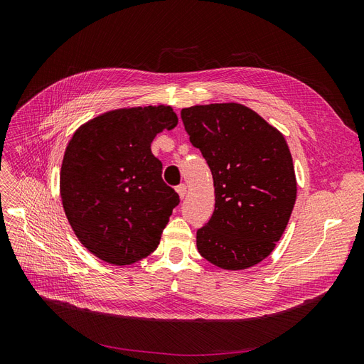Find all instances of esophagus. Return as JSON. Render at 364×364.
I'll return each mask as SVG.
<instances>
[{
  "instance_id": "obj_1",
  "label": "esophagus",
  "mask_w": 364,
  "mask_h": 364,
  "mask_svg": "<svg viewBox=\"0 0 364 364\" xmlns=\"http://www.w3.org/2000/svg\"><path fill=\"white\" fill-rule=\"evenodd\" d=\"M176 191H178V194H179L181 199H183L185 194H186V185H185V183L178 185V186H176Z\"/></svg>"
}]
</instances>
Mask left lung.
Instances as JSON below:
<instances>
[{
	"instance_id": "1",
	"label": "left lung",
	"mask_w": 364,
	"mask_h": 364,
	"mask_svg": "<svg viewBox=\"0 0 364 364\" xmlns=\"http://www.w3.org/2000/svg\"><path fill=\"white\" fill-rule=\"evenodd\" d=\"M194 147L213 173L215 208L197 229V249L214 266L243 270L267 258L296 202L293 159L282 134L252 109L215 103L182 109Z\"/></svg>"
}]
</instances>
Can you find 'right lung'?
I'll list each match as a JSON object with an SVG mask.
<instances>
[{"label": "right lung", "mask_w": 364, "mask_h": 364, "mask_svg": "<svg viewBox=\"0 0 364 364\" xmlns=\"http://www.w3.org/2000/svg\"><path fill=\"white\" fill-rule=\"evenodd\" d=\"M178 124L170 106L117 109L73 135L60 170L65 214L80 243L100 259L126 266L159 245L179 194L162 181L150 144Z\"/></svg>", "instance_id": "add662e5"}]
</instances>
